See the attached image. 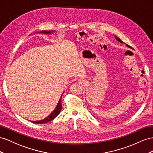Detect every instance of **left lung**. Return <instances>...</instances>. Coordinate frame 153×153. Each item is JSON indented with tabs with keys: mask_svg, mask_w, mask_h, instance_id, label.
Returning a JSON list of instances; mask_svg holds the SVG:
<instances>
[{
	"mask_svg": "<svg viewBox=\"0 0 153 153\" xmlns=\"http://www.w3.org/2000/svg\"><path fill=\"white\" fill-rule=\"evenodd\" d=\"M115 38H116V40H117V41H119V42H120V43H123V41H122L121 40H120V39L119 38H118L117 36H115ZM127 46H128V45H127ZM128 47H129V46H128Z\"/></svg>",
	"mask_w": 153,
	"mask_h": 153,
	"instance_id": "obj_1",
	"label": "left lung"
}]
</instances>
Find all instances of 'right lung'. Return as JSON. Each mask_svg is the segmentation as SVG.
<instances>
[{"instance_id":"right-lung-1","label":"right lung","mask_w":153,"mask_h":153,"mask_svg":"<svg viewBox=\"0 0 153 153\" xmlns=\"http://www.w3.org/2000/svg\"><path fill=\"white\" fill-rule=\"evenodd\" d=\"M52 33V31H47V30H42V31L40 32V33H44V34H51ZM62 95H62V96H61V97H60L59 101H58V103L57 104V106H56V108L54 109V110L51 113L50 115H49L47 117H46L45 119H43L42 120L31 121L32 123H34V124H45V123H49V121H51L52 120H53L54 118L57 117L59 113H60L61 110H62Z\"/></svg>"}]
</instances>
